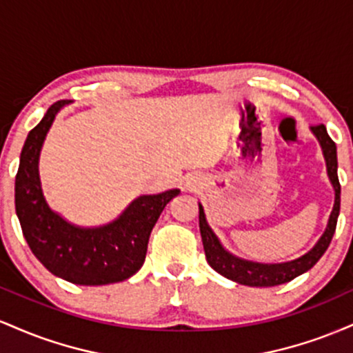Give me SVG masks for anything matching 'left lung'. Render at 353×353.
I'll list each match as a JSON object with an SVG mask.
<instances>
[{"instance_id":"obj_1","label":"left lung","mask_w":353,"mask_h":353,"mask_svg":"<svg viewBox=\"0 0 353 353\" xmlns=\"http://www.w3.org/2000/svg\"><path fill=\"white\" fill-rule=\"evenodd\" d=\"M310 131L312 134L317 137L320 148H322L323 159H325L327 176H329L332 188H334L335 199L334 208H332V212L329 216V222H327V228L309 252L294 259V261L279 262V264H264V262H254L247 261V259L237 257V255L229 252V250L222 245V242L219 241V237L214 234V230L210 229L208 219H205L204 208H202V204L199 202V229L202 244H204L205 259H208L209 265L212 267L216 272L228 277L229 281H234L249 287L281 285V283L290 282L292 279L299 277V275L307 272V270H310L312 267L317 264L319 259L325 254L327 247H329L332 237H334L335 228H337V219L340 212L337 145H335L334 141L330 139V136L327 134V128L323 124L312 125Z\"/></svg>"}]
</instances>
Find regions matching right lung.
<instances>
[{"instance_id": "add662e5", "label": "right lung", "mask_w": 353, "mask_h": 353, "mask_svg": "<svg viewBox=\"0 0 353 353\" xmlns=\"http://www.w3.org/2000/svg\"><path fill=\"white\" fill-rule=\"evenodd\" d=\"M71 101H58L24 141L14 181L16 216L31 252L56 277L78 285H106L132 277L144 264L151 230L179 189L136 197L114 221L83 228L50 208L39 177V156L56 116Z\"/></svg>"}]
</instances>
